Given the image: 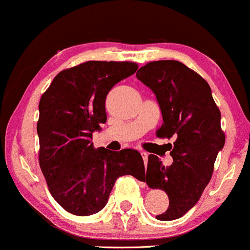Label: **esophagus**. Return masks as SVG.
Returning a JSON list of instances; mask_svg holds the SVG:
<instances>
[{
  "label": "esophagus",
  "mask_w": 250,
  "mask_h": 250,
  "mask_svg": "<svg viewBox=\"0 0 250 250\" xmlns=\"http://www.w3.org/2000/svg\"><path fill=\"white\" fill-rule=\"evenodd\" d=\"M141 156H142L143 161L147 162V160H148V154L146 153V151H141Z\"/></svg>",
  "instance_id": "1"
}]
</instances>
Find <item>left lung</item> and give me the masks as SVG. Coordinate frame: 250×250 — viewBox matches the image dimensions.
Listing matches in <instances>:
<instances>
[{"label": "left lung", "instance_id": "1", "mask_svg": "<svg viewBox=\"0 0 250 250\" xmlns=\"http://www.w3.org/2000/svg\"><path fill=\"white\" fill-rule=\"evenodd\" d=\"M136 77L153 91L161 109L163 123L157 136H176L170 151L173 163L165 167L150 154L145 181L169 197L168 209L156 219H180L200 200L225 146L221 113L208 83L179 61L149 62L140 68Z\"/></svg>", "mask_w": 250, "mask_h": 250}]
</instances>
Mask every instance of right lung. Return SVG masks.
Masks as SVG:
<instances>
[{
  "instance_id": "obj_1",
  "label": "right lung",
  "mask_w": 250,
  "mask_h": 250,
  "mask_svg": "<svg viewBox=\"0 0 250 250\" xmlns=\"http://www.w3.org/2000/svg\"><path fill=\"white\" fill-rule=\"evenodd\" d=\"M134 62L88 61L59 73L39 104L40 167L51 196L77 216L99 213L117 177L145 180V163L135 149H95L93 133L107 121L110 89L137 70Z\"/></svg>"
}]
</instances>
